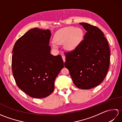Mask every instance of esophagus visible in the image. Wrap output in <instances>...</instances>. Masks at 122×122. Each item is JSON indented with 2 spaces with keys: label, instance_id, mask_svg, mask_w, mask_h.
<instances>
[{
  "label": "esophagus",
  "instance_id": "obj_1",
  "mask_svg": "<svg viewBox=\"0 0 122 122\" xmlns=\"http://www.w3.org/2000/svg\"><path fill=\"white\" fill-rule=\"evenodd\" d=\"M62 59H63V60L64 61V62L66 61V56H62Z\"/></svg>",
  "mask_w": 122,
  "mask_h": 122
}]
</instances>
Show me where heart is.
Wrapping results in <instances>:
<instances>
[{"label":"heart","mask_w":122,"mask_h":122,"mask_svg":"<svg viewBox=\"0 0 122 122\" xmlns=\"http://www.w3.org/2000/svg\"><path fill=\"white\" fill-rule=\"evenodd\" d=\"M83 38V32L81 29L74 27H66L59 30L54 36V42L62 44L67 42L65 46L67 50L72 51L76 49L81 42ZM53 47H56L53 45Z\"/></svg>","instance_id":"heart-1"}]
</instances>
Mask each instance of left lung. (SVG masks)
<instances>
[{"label": "left lung", "mask_w": 122, "mask_h": 122, "mask_svg": "<svg viewBox=\"0 0 122 122\" xmlns=\"http://www.w3.org/2000/svg\"><path fill=\"white\" fill-rule=\"evenodd\" d=\"M80 24L86 32L76 49L64 53V66L75 85L86 90L97 86L104 79L109 68L110 50L99 28L87 23Z\"/></svg>", "instance_id": "8db88e82"}]
</instances>
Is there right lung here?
Listing matches in <instances>:
<instances>
[{
    "instance_id": "right-lung-1",
    "label": "right lung",
    "mask_w": 122,
    "mask_h": 122,
    "mask_svg": "<svg viewBox=\"0 0 122 122\" xmlns=\"http://www.w3.org/2000/svg\"><path fill=\"white\" fill-rule=\"evenodd\" d=\"M50 31L35 28L18 39L12 50V70L18 87L30 97L44 98L53 91L64 63L50 54Z\"/></svg>"
}]
</instances>
